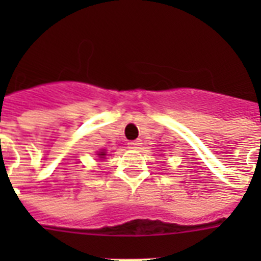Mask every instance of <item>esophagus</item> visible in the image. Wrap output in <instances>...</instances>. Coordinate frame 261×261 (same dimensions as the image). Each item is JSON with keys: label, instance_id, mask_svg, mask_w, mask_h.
<instances>
[{"label": "esophagus", "instance_id": "34e87169", "mask_svg": "<svg viewBox=\"0 0 261 261\" xmlns=\"http://www.w3.org/2000/svg\"><path fill=\"white\" fill-rule=\"evenodd\" d=\"M140 145H141V142L140 141H129L128 142V147L129 149H132V150L138 149V147H140Z\"/></svg>", "mask_w": 261, "mask_h": 261}]
</instances>
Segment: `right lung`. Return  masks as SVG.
<instances>
[{
	"label": "right lung",
	"mask_w": 261,
	"mask_h": 261,
	"mask_svg": "<svg viewBox=\"0 0 261 261\" xmlns=\"http://www.w3.org/2000/svg\"><path fill=\"white\" fill-rule=\"evenodd\" d=\"M98 155H99V156H100V158H103V156H105V155H106V151H100V153H99V154H98Z\"/></svg>",
	"instance_id": "obj_1"
}]
</instances>
